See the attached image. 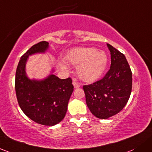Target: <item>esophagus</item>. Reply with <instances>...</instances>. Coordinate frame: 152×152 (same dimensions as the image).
<instances>
[{"mask_svg":"<svg viewBox=\"0 0 152 152\" xmlns=\"http://www.w3.org/2000/svg\"><path fill=\"white\" fill-rule=\"evenodd\" d=\"M73 86H74L75 88H79V87H80V84H79L78 82H76V81L75 80H73Z\"/></svg>","mask_w":152,"mask_h":152,"instance_id":"esophagus-1","label":"esophagus"}]
</instances>
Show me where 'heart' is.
Wrapping results in <instances>:
<instances>
[{
  "mask_svg": "<svg viewBox=\"0 0 152 152\" xmlns=\"http://www.w3.org/2000/svg\"><path fill=\"white\" fill-rule=\"evenodd\" d=\"M68 62L77 65L76 71L79 77L85 81H94L103 75L108 62L106 54L93 47H81L72 49L66 55ZM64 70L68 66L62 64Z\"/></svg>",
  "mask_w": 152,
  "mask_h": 152,
  "instance_id": "obj_1",
  "label": "heart"
}]
</instances>
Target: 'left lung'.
<instances>
[{"instance_id":"8db88e82","label":"left lung","mask_w":152,"mask_h":152,"mask_svg":"<svg viewBox=\"0 0 152 152\" xmlns=\"http://www.w3.org/2000/svg\"><path fill=\"white\" fill-rule=\"evenodd\" d=\"M111 53V67L104 77L83 86L86 103L91 113L105 119L118 114L130 98L132 91V71L125 56L107 44Z\"/></svg>"}]
</instances>
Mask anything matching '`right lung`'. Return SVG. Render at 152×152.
Here are the masks:
<instances>
[{
    "instance_id": "obj_1",
    "label": "right lung",
    "mask_w": 152,
    "mask_h": 152,
    "mask_svg": "<svg viewBox=\"0 0 152 152\" xmlns=\"http://www.w3.org/2000/svg\"><path fill=\"white\" fill-rule=\"evenodd\" d=\"M48 47L49 43L41 41L22 56L16 71L15 91L19 105L28 117L38 124L53 126L66 114L73 91L72 79H60L52 74L42 81L30 80L25 73L28 56L44 52Z\"/></svg>"
}]
</instances>
